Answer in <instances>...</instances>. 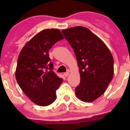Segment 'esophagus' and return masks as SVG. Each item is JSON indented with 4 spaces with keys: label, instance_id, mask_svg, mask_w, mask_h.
I'll use <instances>...</instances> for the list:
<instances>
[{
    "label": "esophagus",
    "instance_id": "34e87169",
    "mask_svg": "<svg viewBox=\"0 0 130 130\" xmlns=\"http://www.w3.org/2000/svg\"><path fill=\"white\" fill-rule=\"evenodd\" d=\"M69 71H68V72H66V73H64V75L66 77H67V76H69Z\"/></svg>",
    "mask_w": 130,
    "mask_h": 130
}]
</instances>
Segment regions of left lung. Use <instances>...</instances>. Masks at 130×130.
Instances as JSON below:
<instances>
[{
    "mask_svg": "<svg viewBox=\"0 0 130 130\" xmlns=\"http://www.w3.org/2000/svg\"><path fill=\"white\" fill-rule=\"evenodd\" d=\"M74 50L80 75L75 93L92 102L104 93L113 75V59L105 44L88 28L74 26L61 31Z\"/></svg>",
    "mask_w": 130,
    "mask_h": 130,
    "instance_id": "left-lung-1",
    "label": "left lung"
}]
</instances>
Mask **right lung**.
<instances>
[{"mask_svg":"<svg viewBox=\"0 0 130 130\" xmlns=\"http://www.w3.org/2000/svg\"><path fill=\"white\" fill-rule=\"evenodd\" d=\"M64 37L60 30L46 29L35 35L21 51L16 79L24 93L35 104L45 106L57 98L56 90L63 82L53 71L48 51Z\"/></svg>","mask_w":130,"mask_h":130,"instance_id":"add662e5","label":"right lung"}]
</instances>
